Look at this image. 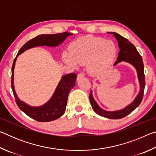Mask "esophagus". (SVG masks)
Segmentation results:
<instances>
[{
	"label": "esophagus",
	"instance_id": "esophagus-1",
	"mask_svg": "<svg viewBox=\"0 0 156 156\" xmlns=\"http://www.w3.org/2000/svg\"><path fill=\"white\" fill-rule=\"evenodd\" d=\"M84 76V74L83 73H78V76H77V80H79V79H80L82 78H83Z\"/></svg>",
	"mask_w": 156,
	"mask_h": 156
}]
</instances>
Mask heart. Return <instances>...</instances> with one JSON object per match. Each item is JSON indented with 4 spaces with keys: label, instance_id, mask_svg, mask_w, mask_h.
Wrapping results in <instances>:
<instances>
[{
    "label": "heart",
    "instance_id": "1",
    "mask_svg": "<svg viewBox=\"0 0 156 156\" xmlns=\"http://www.w3.org/2000/svg\"><path fill=\"white\" fill-rule=\"evenodd\" d=\"M118 49L112 41L100 37L86 36L78 38L71 44L69 53L63 54L64 61L76 67L77 64H87L92 75L101 74L114 62Z\"/></svg>",
    "mask_w": 156,
    "mask_h": 156
}]
</instances>
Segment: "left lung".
<instances>
[{"instance_id":"obj_1","label":"left lung","mask_w":156,"mask_h":156,"mask_svg":"<svg viewBox=\"0 0 156 156\" xmlns=\"http://www.w3.org/2000/svg\"><path fill=\"white\" fill-rule=\"evenodd\" d=\"M108 34H112L115 37L118 41V47H119L120 51L118 54L117 60L114 63L113 66L117 65L118 63L121 62H125L129 64L133 65L137 72L139 83H140V91L133 101L129 104L128 106L120 110L113 111H105L99 107L96 100L94 98L92 91L89 94V100L92 107V109L97 114L101 115L102 117L109 118V119H120L125 117L129 113L135 110L141 103L142 98H143L144 90L145 87V77L144 73V64L142 58L137 51L136 47L129 42L127 39L124 38L120 34L115 32H107Z\"/></svg>"}]
</instances>
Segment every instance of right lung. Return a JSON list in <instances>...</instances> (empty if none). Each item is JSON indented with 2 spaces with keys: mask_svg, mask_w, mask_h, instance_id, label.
Here are the masks:
<instances>
[{
  "mask_svg": "<svg viewBox=\"0 0 156 156\" xmlns=\"http://www.w3.org/2000/svg\"><path fill=\"white\" fill-rule=\"evenodd\" d=\"M73 35L67 31L55 34H41L27 41L19 50L13 62L12 68V89L16 102L19 109L29 117L38 122H49L58 119L64 114L67 104L69 94L76 85L77 78L76 73L62 76L51 98L45 104L40 107H31L23 102L16 93L14 84V71L17 57L29 49L38 46L57 47L62 44L69 36Z\"/></svg>",
  "mask_w": 156,
  "mask_h": 156,
  "instance_id": "obj_1",
  "label": "right lung"
}]
</instances>
